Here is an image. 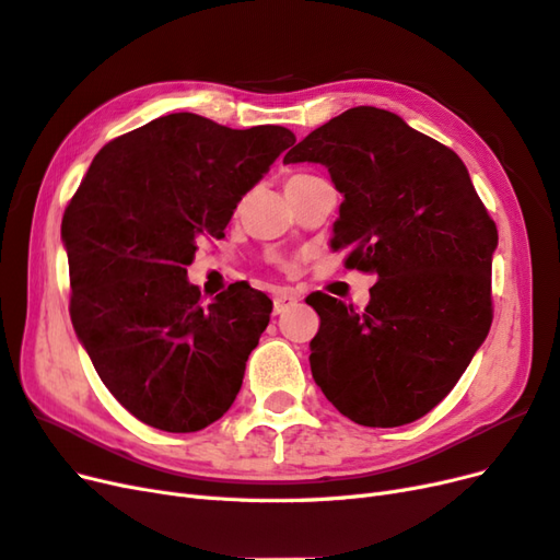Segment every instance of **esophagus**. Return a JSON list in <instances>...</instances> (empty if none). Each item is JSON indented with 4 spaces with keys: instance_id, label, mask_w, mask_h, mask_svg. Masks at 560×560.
<instances>
[{
    "instance_id": "34e87169",
    "label": "esophagus",
    "mask_w": 560,
    "mask_h": 560,
    "mask_svg": "<svg viewBox=\"0 0 560 560\" xmlns=\"http://www.w3.org/2000/svg\"><path fill=\"white\" fill-rule=\"evenodd\" d=\"M300 298L295 295V293H291V291H279V293H275V314H283L288 306L291 304H295Z\"/></svg>"
}]
</instances>
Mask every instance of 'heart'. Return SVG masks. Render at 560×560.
<instances>
[{
	"instance_id": "heart-1",
	"label": "heart",
	"mask_w": 560,
	"mask_h": 560,
	"mask_svg": "<svg viewBox=\"0 0 560 560\" xmlns=\"http://www.w3.org/2000/svg\"><path fill=\"white\" fill-rule=\"evenodd\" d=\"M295 176H306V174H295Z\"/></svg>"
}]
</instances>
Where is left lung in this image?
<instances>
[{
  "label": "left lung",
  "mask_w": 560,
  "mask_h": 560,
  "mask_svg": "<svg viewBox=\"0 0 560 560\" xmlns=\"http://www.w3.org/2000/svg\"><path fill=\"white\" fill-rule=\"evenodd\" d=\"M283 162H320L345 195L330 246L376 275L365 310L312 293V374L347 419L395 428L438 407L493 320L495 223L463 160L390 112L355 106Z\"/></svg>",
  "instance_id": "left-lung-1"
}]
</instances>
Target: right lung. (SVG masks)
I'll return each instance as SVG.
<instances>
[{"mask_svg":"<svg viewBox=\"0 0 560 560\" xmlns=\"http://www.w3.org/2000/svg\"><path fill=\"white\" fill-rule=\"evenodd\" d=\"M295 135L170 114L112 139L62 215L69 316L135 419L197 432L237 398L272 300L232 283L205 304L186 279L200 237H225L242 197Z\"/></svg>","mask_w":560,"mask_h":560,"instance_id":"add662e5","label":"right lung"}]
</instances>
